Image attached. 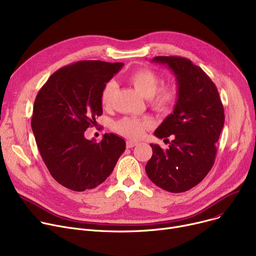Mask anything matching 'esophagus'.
I'll return each instance as SVG.
<instances>
[{
  "mask_svg": "<svg viewBox=\"0 0 256 256\" xmlns=\"http://www.w3.org/2000/svg\"><path fill=\"white\" fill-rule=\"evenodd\" d=\"M137 144H138L137 141H132V140H128L126 141V147H128V148H132V147L136 146Z\"/></svg>",
  "mask_w": 256,
  "mask_h": 256,
  "instance_id": "1",
  "label": "esophagus"
}]
</instances>
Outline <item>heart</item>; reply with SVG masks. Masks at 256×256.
<instances>
[{"instance_id":"heart-1","label":"heart","mask_w":256,"mask_h":256,"mask_svg":"<svg viewBox=\"0 0 256 256\" xmlns=\"http://www.w3.org/2000/svg\"><path fill=\"white\" fill-rule=\"evenodd\" d=\"M128 78L144 98H150V104L156 110L168 112L176 104L178 98V86L174 83H168L158 87L160 78L154 70L141 68L132 72ZM116 87L114 80H109L104 84L100 93V102L104 106H110ZM152 126V121L150 118L124 117L114 124L115 130L128 139H140Z\"/></svg>"}]
</instances>
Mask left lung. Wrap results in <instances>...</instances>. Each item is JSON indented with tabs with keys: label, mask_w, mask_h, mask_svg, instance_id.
<instances>
[{
	"label": "left lung",
	"mask_w": 256,
	"mask_h": 256,
	"mask_svg": "<svg viewBox=\"0 0 256 256\" xmlns=\"http://www.w3.org/2000/svg\"><path fill=\"white\" fill-rule=\"evenodd\" d=\"M152 62L167 65L176 76L178 98L173 113L154 132L163 139L173 136L169 148L150 144L152 156L145 171L160 189L182 193L202 180L216 158L224 109L219 92L210 76L191 60L158 56Z\"/></svg>",
	"instance_id": "1"
}]
</instances>
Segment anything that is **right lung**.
<instances>
[{
	"label": "right lung",
	"mask_w": 256,
	"mask_h": 256,
	"mask_svg": "<svg viewBox=\"0 0 256 256\" xmlns=\"http://www.w3.org/2000/svg\"><path fill=\"white\" fill-rule=\"evenodd\" d=\"M122 66L78 61L54 72L37 94L31 120L36 144L50 176L67 189L98 186L126 150V141L115 134H104L100 143L84 136L102 114L104 84Z\"/></svg>",
	"instance_id": "obj_1"
}]
</instances>
